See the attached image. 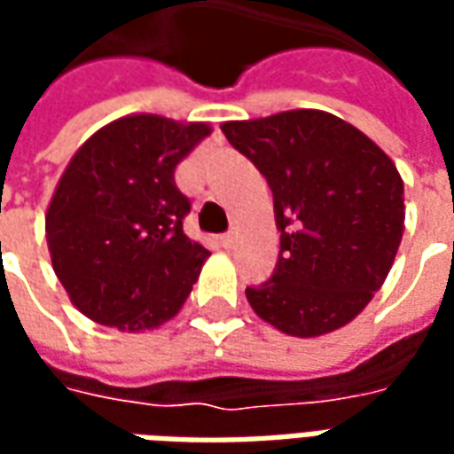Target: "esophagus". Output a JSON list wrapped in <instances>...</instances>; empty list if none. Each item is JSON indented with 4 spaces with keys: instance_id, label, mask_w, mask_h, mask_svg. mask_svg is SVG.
Here are the masks:
<instances>
[{
    "instance_id": "34e87169",
    "label": "esophagus",
    "mask_w": 454,
    "mask_h": 454,
    "mask_svg": "<svg viewBox=\"0 0 454 454\" xmlns=\"http://www.w3.org/2000/svg\"><path fill=\"white\" fill-rule=\"evenodd\" d=\"M236 236L233 233H226V236H221V247H226V250H233L236 247Z\"/></svg>"
}]
</instances>
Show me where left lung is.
Returning <instances> with one entry per match:
<instances>
[{
  "label": "left lung",
  "instance_id": "8db88e82",
  "mask_svg": "<svg viewBox=\"0 0 454 454\" xmlns=\"http://www.w3.org/2000/svg\"><path fill=\"white\" fill-rule=\"evenodd\" d=\"M275 197V275L247 286L253 311L294 338L348 325L384 285L403 236V179L360 129L321 109L221 123Z\"/></svg>",
  "mask_w": 454,
  "mask_h": 454
}]
</instances>
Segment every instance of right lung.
<instances>
[{
	"mask_svg": "<svg viewBox=\"0 0 454 454\" xmlns=\"http://www.w3.org/2000/svg\"><path fill=\"white\" fill-rule=\"evenodd\" d=\"M211 136L204 121L129 114L77 148L58 179L45 240L77 311L121 333L155 331L187 301L208 250L189 240L175 169Z\"/></svg>",
	"mask_w": 454,
	"mask_h": 454,
	"instance_id": "1",
	"label": "right lung"
}]
</instances>
